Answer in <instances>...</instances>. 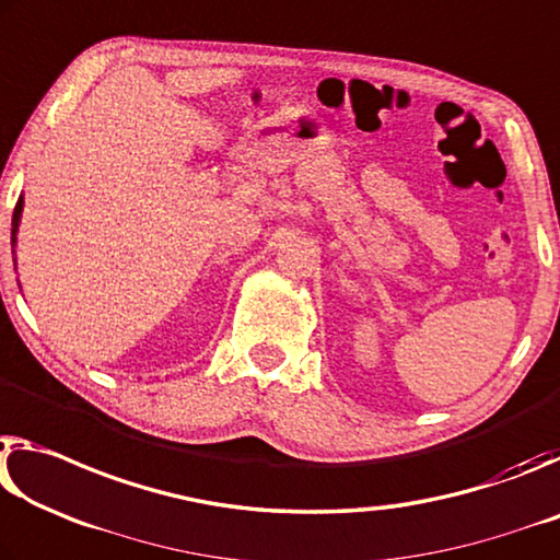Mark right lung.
Masks as SVG:
<instances>
[{"mask_svg": "<svg viewBox=\"0 0 560 560\" xmlns=\"http://www.w3.org/2000/svg\"><path fill=\"white\" fill-rule=\"evenodd\" d=\"M22 208H24V200L20 198L16 200V208H14V215H12V247L16 245V228H20V218H22Z\"/></svg>", "mask_w": 560, "mask_h": 560, "instance_id": "right-lung-1", "label": "right lung"}]
</instances>
